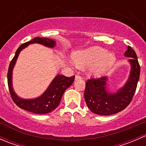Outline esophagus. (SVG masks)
I'll return each instance as SVG.
<instances>
[{
	"label": "esophagus",
	"mask_w": 146,
	"mask_h": 146,
	"mask_svg": "<svg viewBox=\"0 0 146 146\" xmlns=\"http://www.w3.org/2000/svg\"><path fill=\"white\" fill-rule=\"evenodd\" d=\"M81 78H82L81 76H78V75H76V77H75V80H80V79H81Z\"/></svg>",
	"instance_id": "esophagus-1"
}]
</instances>
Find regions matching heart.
Segmentation results:
<instances>
[{
    "label": "heart",
    "instance_id": "b5f03b06",
    "mask_svg": "<svg viewBox=\"0 0 146 146\" xmlns=\"http://www.w3.org/2000/svg\"><path fill=\"white\" fill-rule=\"evenodd\" d=\"M72 64L79 66H87L90 75L103 76L115 64L116 56L112 52L107 51L102 47L93 46L73 53Z\"/></svg>",
    "mask_w": 146,
    "mask_h": 146
}]
</instances>
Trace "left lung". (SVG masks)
Segmentation results:
<instances>
[{
    "label": "left lung",
    "mask_w": 146,
    "mask_h": 146,
    "mask_svg": "<svg viewBox=\"0 0 146 146\" xmlns=\"http://www.w3.org/2000/svg\"><path fill=\"white\" fill-rule=\"evenodd\" d=\"M124 56L129 58L131 70L124 85L115 92L109 90L108 77L87 80L84 97L87 106L98 115L109 116L124 110L131 101L140 76V66L134 50L128 46Z\"/></svg>",
    "instance_id": "8db88e82"
}]
</instances>
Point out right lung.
Instances as JSON below:
<instances>
[{
  "label": "right lung",
  "instance_id": "right-lung-1",
  "mask_svg": "<svg viewBox=\"0 0 146 146\" xmlns=\"http://www.w3.org/2000/svg\"><path fill=\"white\" fill-rule=\"evenodd\" d=\"M32 44H39L48 48H54L56 42L54 39L45 37H35L24 43L16 51L15 56L10 62L8 72V84L10 95L14 102L23 110L35 114H43L51 112L59 104L64 92L74 81L75 76L66 77L63 75H56L42 95L33 99H24L19 97L14 91L13 87V70L18 56L23 49Z\"/></svg>",
  "mask_w": 146,
  "mask_h": 146
}]
</instances>
